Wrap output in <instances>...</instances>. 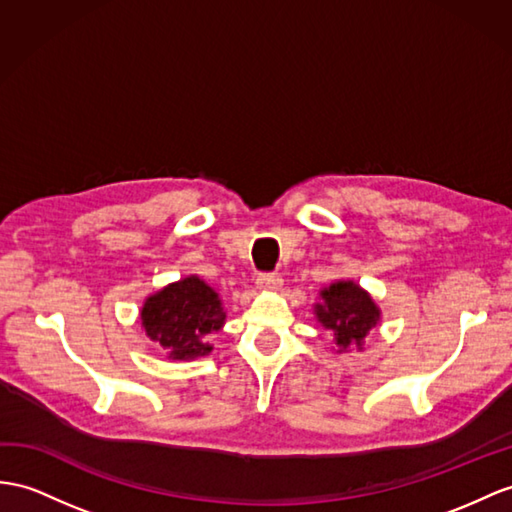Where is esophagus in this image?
Wrapping results in <instances>:
<instances>
[{"label":"esophagus","mask_w":512,"mask_h":512,"mask_svg":"<svg viewBox=\"0 0 512 512\" xmlns=\"http://www.w3.org/2000/svg\"><path fill=\"white\" fill-rule=\"evenodd\" d=\"M256 284H258L260 291H278L282 286V276H280V273H273V271L271 273H260Z\"/></svg>","instance_id":"34e87169"}]
</instances>
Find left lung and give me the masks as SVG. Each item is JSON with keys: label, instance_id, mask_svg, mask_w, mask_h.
Segmentation results:
<instances>
[{"label": "left lung", "instance_id": "obj_1", "mask_svg": "<svg viewBox=\"0 0 512 512\" xmlns=\"http://www.w3.org/2000/svg\"><path fill=\"white\" fill-rule=\"evenodd\" d=\"M319 295L321 302L315 304L317 321L332 330L339 352H347L350 347L363 350L367 332L380 321V308L371 295L352 280L332 282Z\"/></svg>", "mask_w": 512, "mask_h": 512}]
</instances>
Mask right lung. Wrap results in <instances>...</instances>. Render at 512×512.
Listing matches in <instances>:
<instances>
[{
	"mask_svg": "<svg viewBox=\"0 0 512 512\" xmlns=\"http://www.w3.org/2000/svg\"><path fill=\"white\" fill-rule=\"evenodd\" d=\"M141 323L149 339L167 350L169 360H193L213 352L206 336L223 328L226 313L213 286L189 276L149 295Z\"/></svg>",
	"mask_w": 512,
	"mask_h": 512,
	"instance_id": "1",
	"label": "right lung"
}]
</instances>
